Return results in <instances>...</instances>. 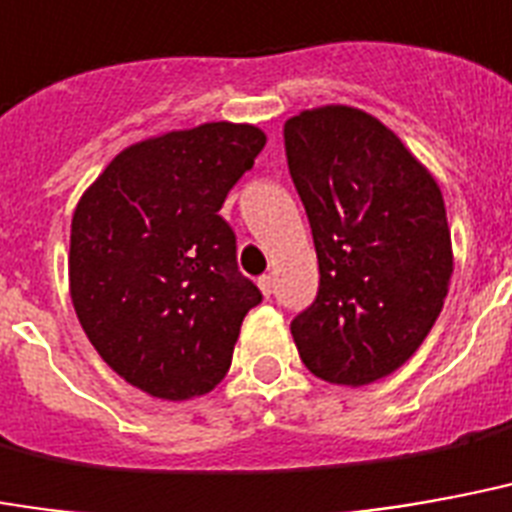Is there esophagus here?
<instances>
[{
	"label": "esophagus",
	"mask_w": 512,
	"mask_h": 512,
	"mask_svg": "<svg viewBox=\"0 0 512 512\" xmlns=\"http://www.w3.org/2000/svg\"><path fill=\"white\" fill-rule=\"evenodd\" d=\"M257 287H260V293L266 295V298H271V293H274V279L268 274H263L257 279Z\"/></svg>",
	"instance_id": "1"
}]
</instances>
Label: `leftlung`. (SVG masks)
Instances as JSON below:
<instances>
[{
	"label": "left lung",
	"instance_id": "obj_1",
	"mask_svg": "<svg viewBox=\"0 0 512 512\" xmlns=\"http://www.w3.org/2000/svg\"><path fill=\"white\" fill-rule=\"evenodd\" d=\"M285 151L320 263L317 298L290 323L298 355L333 385L382 380L410 361L448 295L439 184L380 119L350 105L287 119Z\"/></svg>",
	"mask_w": 512,
	"mask_h": 512
}]
</instances>
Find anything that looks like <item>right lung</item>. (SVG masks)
<instances>
[{"label":"right lung","mask_w":512,"mask_h":512,"mask_svg":"<svg viewBox=\"0 0 512 512\" xmlns=\"http://www.w3.org/2000/svg\"><path fill=\"white\" fill-rule=\"evenodd\" d=\"M263 146L252 124L165 132L116 154L75 206V314L102 361L149 396L214 391L246 312L263 301L219 217Z\"/></svg>","instance_id":"obj_1"}]
</instances>
